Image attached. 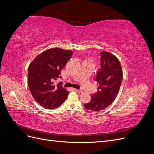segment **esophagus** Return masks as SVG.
<instances>
[{
    "label": "esophagus",
    "instance_id": "esophagus-1",
    "mask_svg": "<svg viewBox=\"0 0 154 154\" xmlns=\"http://www.w3.org/2000/svg\"><path fill=\"white\" fill-rule=\"evenodd\" d=\"M77 92H78V93H82L83 91H82V90H81V89H74Z\"/></svg>",
    "mask_w": 154,
    "mask_h": 154
}]
</instances>
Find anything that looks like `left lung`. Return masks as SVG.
Here are the masks:
<instances>
[{
  "instance_id": "left-lung-1",
  "label": "left lung",
  "mask_w": 154,
  "mask_h": 154,
  "mask_svg": "<svg viewBox=\"0 0 154 154\" xmlns=\"http://www.w3.org/2000/svg\"><path fill=\"white\" fill-rule=\"evenodd\" d=\"M123 80V72L119 60L109 52L100 53V67L96 81L99 85L91 100L85 103V108L93 111L106 109L114 101Z\"/></svg>"
}]
</instances>
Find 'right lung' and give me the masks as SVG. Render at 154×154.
<instances>
[{"mask_svg": "<svg viewBox=\"0 0 154 154\" xmlns=\"http://www.w3.org/2000/svg\"><path fill=\"white\" fill-rule=\"evenodd\" d=\"M72 51L60 48L49 49L40 53L28 67V85L32 97L37 103L48 109L61 105L66 100L69 92L57 85L55 80L60 76V71L71 58Z\"/></svg>", "mask_w": 154, "mask_h": 154, "instance_id": "1", "label": "right lung"}]
</instances>
